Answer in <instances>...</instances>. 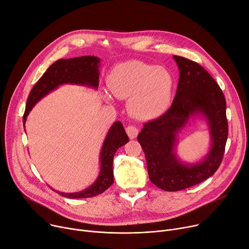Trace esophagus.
Listing matches in <instances>:
<instances>
[{
  "label": "esophagus",
  "instance_id": "obj_1",
  "mask_svg": "<svg viewBox=\"0 0 249 249\" xmlns=\"http://www.w3.org/2000/svg\"><path fill=\"white\" fill-rule=\"evenodd\" d=\"M125 131H126L127 136L129 137V139H136L138 134H139V129L136 126H134V125L126 126L125 127Z\"/></svg>",
  "mask_w": 249,
  "mask_h": 249
}]
</instances>
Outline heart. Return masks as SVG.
<instances>
[{"instance_id": "heart-1", "label": "heart", "mask_w": 249, "mask_h": 249, "mask_svg": "<svg viewBox=\"0 0 249 249\" xmlns=\"http://www.w3.org/2000/svg\"><path fill=\"white\" fill-rule=\"evenodd\" d=\"M174 78L164 67L130 60L115 65L107 77L109 91L119 98H128L130 114L141 121L162 116L169 109L174 92ZM106 99L110 94L104 91Z\"/></svg>"}]
</instances>
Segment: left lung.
I'll return each mask as SVG.
<instances>
[{
    "label": "left lung",
    "mask_w": 249,
    "mask_h": 249,
    "mask_svg": "<svg viewBox=\"0 0 249 249\" xmlns=\"http://www.w3.org/2000/svg\"><path fill=\"white\" fill-rule=\"evenodd\" d=\"M180 76L176 95L168 111L144 124L138 136L147 160L150 180L165 191H180L205 181L221 164L228 137L226 101L217 82L198 63L173 56ZM207 123L211 135L208 154L194 163L177 155L178 134L189 120Z\"/></svg>",
    "instance_id": "obj_1"
}]
</instances>
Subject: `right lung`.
<instances>
[{
    "label": "right lung",
    "instance_id": "1",
    "mask_svg": "<svg viewBox=\"0 0 249 249\" xmlns=\"http://www.w3.org/2000/svg\"><path fill=\"white\" fill-rule=\"evenodd\" d=\"M99 66L100 58L96 56H81L55 61L37 81L29 94L23 116L24 128L27 116L34 106L51 91L57 89L60 85L76 84L97 89ZM127 142L128 137L123 124L121 122H115L109 127L102 143L99 154L100 168L96 180L89 188L75 193H64L56 191L53 188L51 189L61 196L70 199L90 198L105 192L113 183V156L118 149L123 147Z\"/></svg>",
    "mask_w": 249,
    "mask_h": 249
}]
</instances>
